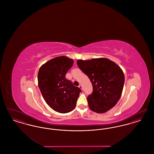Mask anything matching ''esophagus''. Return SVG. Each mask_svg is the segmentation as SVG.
I'll return each mask as SVG.
<instances>
[{"mask_svg": "<svg viewBox=\"0 0 154 154\" xmlns=\"http://www.w3.org/2000/svg\"><path fill=\"white\" fill-rule=\"evenodd\" d=\"M79 87L80 88L81 90H82V85H79Z\"/></svg>", "mask_w": 154, "mask_h": 154, "instance_id": "esophagus-1", "label": "esophagus"}]
</instances>
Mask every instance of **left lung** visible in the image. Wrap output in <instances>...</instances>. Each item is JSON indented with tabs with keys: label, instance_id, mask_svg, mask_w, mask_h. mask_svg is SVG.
I'll list each match as a JSON object with an SVG mask.
<instances>
[{
	"label": "left lung",
	"instance_id": "obj_1",
	"mask_svg": "<svg viewBox=\"0 0 154 154\" xmlns=\"http://www.w3.org/2000/svg\"><path fill=\"white\" fill-rule=\"evenodd\" d=\"M77 63L93 86V92L87 97L90 109L102 114L114 107L121 96L124 84V74L121 67L104 58L79 59Z\"/></svg>",
	"mask_w": 154,
	"mask_h": 154
}]
</instances>
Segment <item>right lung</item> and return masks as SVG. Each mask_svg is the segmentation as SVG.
<instances>
[{
	"instance_id": "right-lung-1",
	"label": "right lung",
	"mask_w": 154,
	"mask_h": 154,
	"mask_svg": "<svg viewBox=\"0 0 154 154\" xmlns=\"http://www.w3.org/2000/svg\"><path fill=\"white\" fill-rule=\"evenodd\" d=\"M73 63V59L65 56L58 57L41 66L37 75L38 85L45 101L59 113L73 110L81 91L65 77Z\"/></svg>"
}]
</instances>
